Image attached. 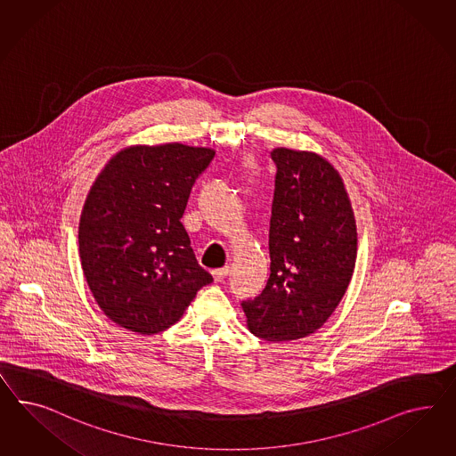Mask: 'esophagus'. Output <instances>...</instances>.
I'll return each instance as SVG.
<instances>
[{
    "label": "esophagus",
    "mask_w": 456,
    "mask_h": 456,
    "mask_svg": "<svg viewBox=\"0 0 456 456\" xmlns=\"http://www.w3.org/2000/svg\"><path fill=\"white\" fill-rule=\"evenodd\" d=\"M227 273H229V267H222V269L212 271V275H214V281H216V282H222V281L227 277Z\"/></svg>",
    "instance_id": "1"
}]
</instances>
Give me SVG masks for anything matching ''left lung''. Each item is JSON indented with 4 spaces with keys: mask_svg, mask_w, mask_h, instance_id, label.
<instances>
[{
    "mask_svg": "<svg viewBox=\"0 0 456 456\" xmlns=\"http://www.w3.org/2000/svg\"><path fill=\"white\" fill-rule=\"evenodd\" d=\"M271 277L242 300L248 330L267 342L317 332L340 304L357 259V225L340 174L315 152L277 148Z\"/></svg>",
    "mask_w": 456,
    "mask_h": 456,
    "instance_id": "left-lung-1",
    "label": "left lung"
}]
</instances>
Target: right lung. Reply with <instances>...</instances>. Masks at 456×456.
<instances>
[{
	"label": "right lung",
	"instance_id": "1",
	"mask_svg": "<svg viewBox=\"0 0 456 456\" xmlns=\"http://www.w3.org/2000/svg\"><path fill=\"white\" fill-rule=\"evenodd\" d=\"M214 154L179 142L133 146L96 177L81 212L79 256L99 307L119 327L162 332L212 282L181 217Z\"/></svg>",
	"mask_w": 456,
	"mask_h": 456
}]
</instances>
